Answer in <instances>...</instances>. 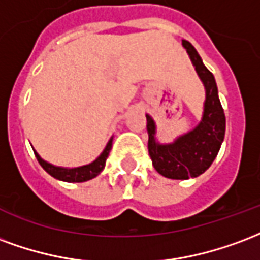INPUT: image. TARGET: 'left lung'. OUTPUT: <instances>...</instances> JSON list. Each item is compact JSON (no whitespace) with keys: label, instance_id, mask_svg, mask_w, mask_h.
Masks as SVG:
<instances>
[{"label":"left lung","instance_id":"1","mask_svg":"<svg viewBox=\"0 0 260 260\" xmlns=\"http://www.w3.org/2000/svg\"><path fill=\"white\" fill-rule=\"evenodd\" d=\"M181 44L205 87V102L201 122L192 130L179 136L173 143L162 144L156 140V124L153 119L148 113L145 115L148 152L153 168L159 174L173 180L198 177L209 169L217 156L226 133V116L219 100L215 77L206 69L191 43L183 40Z\"/></svg>","mask_w":260,"mask_h":260}]
</instances>
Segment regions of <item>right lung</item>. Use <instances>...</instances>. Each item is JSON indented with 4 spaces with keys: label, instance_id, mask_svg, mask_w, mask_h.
Instances as JSON below:
<instances>
[{
    "label": "right lung",
    "instance_id": "right-lung-1",
    "mask_svg": "<svg viewBox=\"0 0 260 260\" xmlns=\"http://www.w3.org/2000/svg\"><path fill=\"white\" fill-rule=\"evenodd\" d=\"M112 148V138L108 141L107 147L102 151L101 155L92 160L91 164L83 165V166H77V168H62V166H55V165L47 162L44 159L40 156L37 151H34V155L39 160V164L41 165V168L51 174L54 179L60 180V181H66V183H83L87 180H91L96 177L98 174L101 173L104 168H105V162H107L108 155Z\"/></svg>",
    "mask_w": 260,
    "mask_h": 260
}]
</instances>
